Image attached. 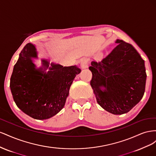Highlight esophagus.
I'll return each instance as SVG.
<instances>
[{"instance_id":"1","label":"esophagus","mask_w":156,"mask_h":156,"mask_svg":"<svg viewBox=\"0 0 156 156\" xmlns=\"http://www.w3.org/2000/svg\"><path fill=\"white\" fill-rule=\"evenodd\" d=\"M88 59L87 58H83L81 60V66L83 69H86L88 67Z\"/></svg>"}]
</instances>
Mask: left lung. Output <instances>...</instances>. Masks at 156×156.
Here are the masks:
<instances>
[{"label": "left lung", "instance_id": "left-lung-1", "mask_svg": "<svg viewBox=\"0 0 156 156\" xmlns=\"http://www.w3.org/2000/svg\"><path fill=\"white\" fill-rule=\"evenodd\" d=\"M100 62L92 61L90 85L97 102L113 115L129 112L143 98L146 73L144 60L134 47L122 40Z\"/></svg>", "mask_w": 156, "mask_h": 156}]
</instances>
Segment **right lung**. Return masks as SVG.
I'll list each match as a JSON object with an SVG mask.
<instances>
[{
	"instance_id": "1",
	"label": "right lung",
	"mask_w": 156,
	"mask_h": 156,
	"mask_svg": "<svg viewBox=\"0 0 156 156\" xmlns=\"http://www.w3.org/2000/svg\"><path fill=\"white\" fill-rule=\"evenodd\" d=\"M33 58H37L34 44H27L14 65L10 78V90L16 105L37 120L50 119L64 107L69 88L81 70L77 66H63L41 59L37 68ZM48 69L49 71L46 72Z\"/></svg>"
}]
</instances>
